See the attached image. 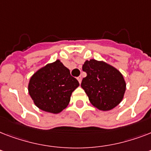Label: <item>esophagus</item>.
I'll return each mask as SVG.
<instances>
[{"instance_id":"1","label":"esophagus","mask_w":151,"mask_h":151,"mask_svg":"<svg viewBox=\"0 0 151 151\" xmlns=\"http://www.w3.org/2000/svg\"><path fill=\"white\" fill-rule=\"evenodd\" d=\"M77 79H78V81L81 84V79H82V78H81V76H79V77H78V78H77Z\"/></svg>"}]
</instances>
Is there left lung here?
<instances>
[{"mask_svg":"<svg viewBox=\"0 0 151 151\" xmlns=\"http://www.w3.org/2000/svg\"><path fill=\"white\" fill-rule=\"evenodd\" d=\"M82 70L87 76L83 78L81 85L95 107L107 111L122 102L126 83L119 70L105 62L96 59L86 60Z\"/></svg>","mask_w":151,"mask_h":151,"instance_id":"1","label":"left lung"}]
</instances>
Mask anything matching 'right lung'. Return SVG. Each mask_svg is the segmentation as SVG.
Segmentation results:
<instances>
[{"instance_id": "add662e5", "label": "right lung", "mask_w": 151, "mask_h": 151, "mask_svg": "<svg viewBox=\"0 0 151 151\" xmlns=\"http://www.w3.org/2000/svg\"><path fill=\"white\" fill-rule=\"evenodd\" d=\"M78 86V80L58 59L34 73L29 79L28 91L39 109L59 114L68 106L72 92Z\"/></svg>"}]
</instances>
